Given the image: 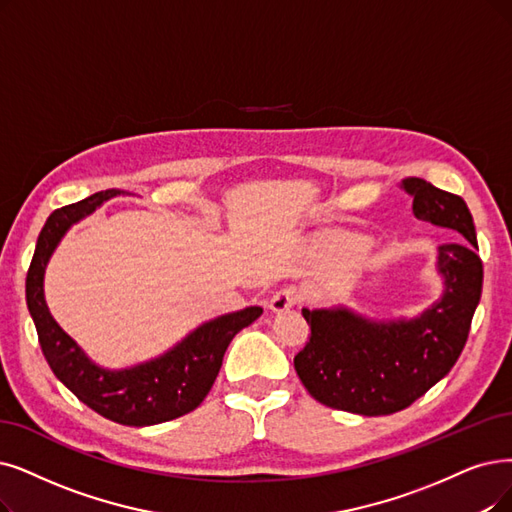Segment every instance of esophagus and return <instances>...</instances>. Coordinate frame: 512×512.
<instances>
[{"label":"esophagus","mask_w":512,"mask_h":512,"mask_svg":"<svg viewBox=\"0 0 512 512\" xmlns=\"http://www.w3.org/2000/svg\"><path fill=\"white\" fill-rule=\"evenodd\" d=\"M300 302H302V292L298 288H283L273 294V298L269 302V309L273 313H285V311L294 309V306Z\"/></svg>","instance_id":"obj_1"}]
</instances>
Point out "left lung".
Instances as JSON below:
<instances>
[{
  "label": "left lung",
  "mask_w": 512,
  "mask_h": 512,
  "mask_svg": "<svg viewBox=\"0 0 512 512\" xmlns=\"http://www.w3.org/2000/svg\"><path fill=\"white\" fill-rule=\"evenodd\" d=\"M418 220L458 231L437 248L441 296L414 317L370 319L349 306L302 309L311 338L294 357L296 374L319 403L361 416L405 410L458 361L481 300L483 264L462 197L422 178L401 180Z\"/></svg>",
  "instance_id": "obj_1"
}]
</instances>
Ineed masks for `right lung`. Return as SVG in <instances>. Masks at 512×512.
Returning <instances> with one entry per match:
<instances>
[{
	"label": "right lung",
	"mask_w": 512,
	"mask_h": 512,
	"mask_svg": "<svg viewBox=\"0 0 512 512\" xmlns=\"http://www.w3.org/2000/svg\"><path fill=\"white\" fill-rule=\"evenodd\" d=\"M121 191H102L50 214L27 273V306L37 327L39 344L54 376L100 416L126 426H151L193 412L206 399L220 372L222 357L243 327L254 323L260 306L214 317L197 325L170 351L124 370L94 363L56 323L44 296L46 267L67 231L94 214Z\"/></svg>",
	"instance_id": "obj_1"
}]
</instances>
